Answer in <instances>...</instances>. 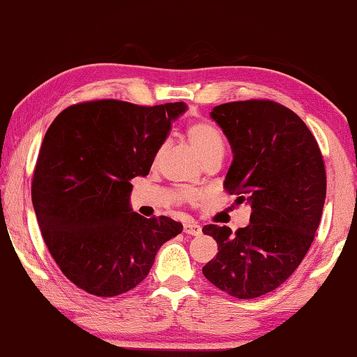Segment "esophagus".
Masks as SVG:
<instances>
[{"mask_svg":"<svg viewBox=\"0 0 357 357\" xmlns=\"http://www.w3.org/2000/svg\"><path fill=\"white\" fill-rule=\"evenodd\" d=\"M183 233L191 234V236H199L202 233V229L196 222L188 220V222L183 223Z\"/></svg>","mask_w":357,"mask_h":357,"instance_id":"obj_1","label":"esophagus"}]
</instances>
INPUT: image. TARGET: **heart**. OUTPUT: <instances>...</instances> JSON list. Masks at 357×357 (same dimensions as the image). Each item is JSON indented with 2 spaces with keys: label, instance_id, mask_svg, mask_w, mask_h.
Returning <instances> with one entry per match:
<instances>
[{
  "label": "heart",
  "instance_id": "obj_1",
  "mask_svg": "<svg viewBox=\"0 0 357 357\" xmlns=\"http://www.w3.org/2000/svg\"><path fill=\"white\" fill-rule=\"evenodd\" d=\"M186 139H188L190 145L193 146V150L199 155L202 161H206L207 158L223 155V137L218 132L215 126L206 121H195L188 124L186 128ZM164 153V146L158 148L155 155V162L161 160Z\"/></svg>",
  "mask_w": 357,
  "mask_h": 357
}]
</instances>
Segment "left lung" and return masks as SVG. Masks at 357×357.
Segmentation results:
<instances>
[{"mask_svg":"<svg viewBox=\"0 0 357 357\" xmlns=\"http://www.w3.org/2000/svg\"><path fill=\"white\" fill-rule=\"evenodd\" d=\"M211 116L234 155L225 190L252 212L234 233L202 228L218 245L202 273L234 298H257L286 282L311 248L326 201L324 160L306 124L278 102H228Z\"/></svg>","mask_w":357,"mask_h":357,"instance_id":"8db88e82","label":"left lung"}]
</instances>
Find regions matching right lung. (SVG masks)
Returning <instances> with one entry per match:
<instances>
[{
  "instance_id": "1",
  "label": "right lung",
  "mask_w": 357,
  "mask_h": 357,
  "mask_svg": "<svg viewBox=\"0 0 357 357\" xmlns=\"http://www.w3.org/2000/svg\"><path fill=\"white\" fill-rule=\"evenodd\" d=\"M186 109L183 102L142 107L102 98L65 108L49 126L31 180L43 239L60 271L97 297L129 292L156 252L182 233L169 217L130 212V180L148 175L155 155Z\"/></svg>"
}]
</instances>
